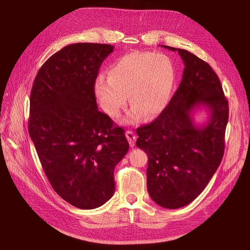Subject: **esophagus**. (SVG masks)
I'll use <instances>...</instances> for the list:
<instances>
[{"mask_svg":"<svg viewBox=\"0 0 250 250\" xmlns=\"http://www.w3.org/2000/svg\"><path fill=\"white\" fill-rule=\"evenodd\" d=\"M126 139L129 142V145H130V147H134L136 135H135V133L132 130H127L126 131Z\"/></svg>","mask_w":250,"mask_h":250,"instance_id":"34e87169","label":"esophagus"}]
</instances>
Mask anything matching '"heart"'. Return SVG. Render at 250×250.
Wrapping results in <instances>:
<instances>
[{"instance_id": "heart-1", "label": "heart", "mask_w": 250, "mask_h": 250, "mask_svg": "<svg viewBox=\"0 0 250 250\" xmlns=\"http://www.w3.org/2000/svg\"><path fill=\"white\" fill-rule=\"evenodd\" d=\"M176 71L171 60L163 54L133 51L117 59L107 77L100 75L94 85L95 96L109 117H117L127 103L133 105L125 123L144 117L153 118L165 109L171 97Z\"/></svg>"}]
</instances>
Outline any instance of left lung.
Segmentation results:
<instances>
[{"instance_id":"8db88e82","label":"left lung","mask_w":250,"mask_h":250,"mask_svg":"<svg viewBox=\"0 0 250 250\" xmlns=\"http://www.w3.org/2000/svg\"><path fill=\"white\" fill-rule=\"evenodd\" d=\"M182 81L167 106L151 124L136 129V146L148 155L147 186L151 199L167 209L190 204L217 170L225 153L229 102L211 66L186 49ZM205 107L208 121L196 125L193 111Z\"/></svg>"}]
</instances>
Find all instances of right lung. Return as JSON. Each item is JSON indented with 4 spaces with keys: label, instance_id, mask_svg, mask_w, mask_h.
<instances>
[{
    "label": "right lung",
    "instance_id": "add662e5",
    "mask_svg": "<svg viewBox=\"0 0 250 250\" xmlns=\"http://www.w3.org/2000/svg\"><path fill=\"white\" fill-rule=\"evenodd\" d=\"M114 46L74 43L41 66L30 97L29 133L54 190L80 209L115 193L114 169L129 149L124 129L98 110L94 85Z\"/></svg>",
    "mask_w": 250,
    "mask_h": 250
}]
</instances>
